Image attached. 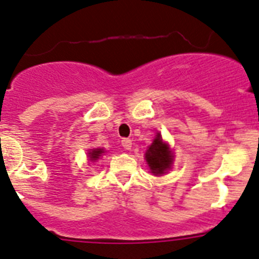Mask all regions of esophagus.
Here are the masks:
<instances>
[{"label":"esophagus","mask_w":259,"mask_h":259,"mask_svg":"<svg viewBox=\"0 0 259 259\" xmlns=\"http://www.w3.org/2000/svg\"><path fill=\"white\" fill-rule=\"evenodd\" d=\"M132 139H127V138H124L122 141H121V146L124 147L125 150H130L132 148Z\"/></svg>","instance_id":"obj_1"}]
</instances>
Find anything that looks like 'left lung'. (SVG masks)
Masks as SVG:
<instances>
[{
    "instance_id": "1",
    "label": "left lung",
    "mask_w": 259,
    "mask_h": 259,
    "mask_svg": "<svg viewBox=\"0 0 259 259\" xmlns=\"http://www.w3.org/2000/svg\"><path fill=\"white\" fill-rule=\"evenodd\" d=\"M146 160L151 171L156 176L164 174L171 166V161H173L171 151L169 150V146L162 142L160 134L156 135L153 143L148 147L146 152Z\"/></svg>"
}]
</instances>
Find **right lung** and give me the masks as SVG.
<instances>
[{
  "label": "right lung",
  "instance_id": "1",
  "mask_svg": "<svg viewBox=\"0 0 259 259\" xmlns=\"http://www.w3.org/2000/svg\"><path fill=\"white\" fill-rule=\"evenodd\" d=\"M103 153V150H101V148H97V150H93L92 152H89V156H90V160H97V158H99V156Z\"/></svg>",
  "mask_w": 259,
  "mask_h": 259
}]
</instances>
